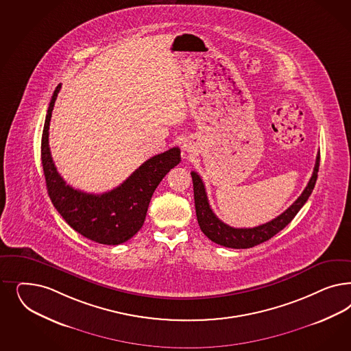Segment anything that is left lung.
<instances>
[{
    "label": "left lung",
    "mask_w": 351,
    "mask_h": 351,
    "mask_svg": "<svg viewBox=\"0 0 351 351\" xmlns=\"http://www.w3.org/2000/svg\"><path fill=\"white\" fill-rule=\"evenodd\" d=\"M319 162H320V154H317V161L313 176L307 183L304 193L300 195V197L294 202L285 212L278 215L270 222H266L263 225L252 228H235L223 223L217 215L213 213L208 196L205 193L203 181L200 176L196 171H191L193 183V199H195V209L199 226L202 228L205 237L210 239L215 244L223 245L226 248L247 249L252 248L254 245H258L263 241H267L274 235H276L279 231H282L287 226L295 215L300 212V209L307 202L308 196L313 193L319 171Z\"/></svg>",
    "instance_id": "obj_1"
}]
</instances>
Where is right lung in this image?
Segmentation results:
<instances>
[{"label":"right lung","mask_w":351,"mask_h":351,"mask_svg":"<svg viewBox=\"0 0 351 351\" xmlns=\"http://www.w3.org/2000/svg\"><path fill=\"white\" fill-rule=\"evenodd\" d=\"M59 84L46 113L41 139V160L46 187L59 215L75 231L99 244L117 245L133 238L145 223L148 204L158 183L180 164L181 149L173 147L148 158L119 187L94 195L75 190L60 177L49 148V126Z\"/></svg>","instance_id":"right-lung-1"}]
</instances>
